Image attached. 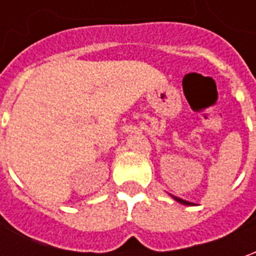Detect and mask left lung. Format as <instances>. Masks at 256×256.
Wrapping results in <instances>:
<instances>
[{"label": "left lung", "instance_id": "left-lung-1", "mask_svg": "<svg viewBox=\"0 0 256 256\" xmlns=\"http://www.w3.org/2000/svg\"><path fill=\"white\" fill-rule=\"evenodd\" d=\"M172 198H176V200H177V202H180V203L185 204V206H190V204H192V203H189V202H186V200H182V198H176V196H172Z\"/></svg>", "mask_w": 256, "mask_h": 256}]
</instances>
